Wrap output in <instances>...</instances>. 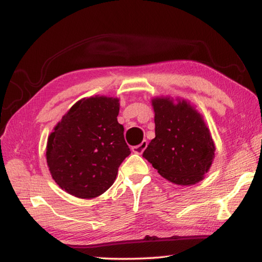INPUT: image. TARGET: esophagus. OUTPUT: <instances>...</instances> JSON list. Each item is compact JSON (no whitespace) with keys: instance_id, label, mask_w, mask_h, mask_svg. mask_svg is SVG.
<instances>
[{"instance_id":"1","label":"esophagus","mask_w":262,"mask_h":262,"mask_svg":"<svg viewBox=\"0 0 262 262\" xmlns=\"http://www.w3.org/2000/svg\"><path fill=\"white\" fill-rule=\"evenodd\" d=\"M148 147V141H142V143L139 145H135V147L132 148V151L134 154H142L145 150V148Z\"/></svg>"}]
</instances>
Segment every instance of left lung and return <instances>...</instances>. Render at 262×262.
Listing matches in <instances>:
<instances>
[{
    "instance_id": "1",
    "label": "left lung",
    "mask_w": 262,
    "mask_h": 262,
    "mask_svg": "<svg viewBox=\"0 0 262 262\" xmlns=\"http://www.w3.org/2000/svg\"><path fill=\"white\" fill-rule=\"evenodd\" d=\"M152 105L156 136L143 157L171 183H199L215 155L214 142L201 115L185 100L173 104L170 98H156Z\"/></svg>"
}]
</instances>
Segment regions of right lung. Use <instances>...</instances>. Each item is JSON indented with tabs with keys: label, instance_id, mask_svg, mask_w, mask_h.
Returning <instances> with one entry per match:
<instances>
[{
	"label": "right lung",
	"instance_id": "1",
	"mask_svg": "<svg viewBox=\"0 0 262 262\" xmlns=\"http://www.w3.org/2000/svg\"><path fill=\"white\" fill-rule=\"evenodd\" d=\"M118 114V98L96 96L77 101L55 126L47 142V165L67 193L94 199L113 185L130 154Z\"/></svg>",
	"mask_w": 262,
	"mask_h": 262
}]
</instances>
